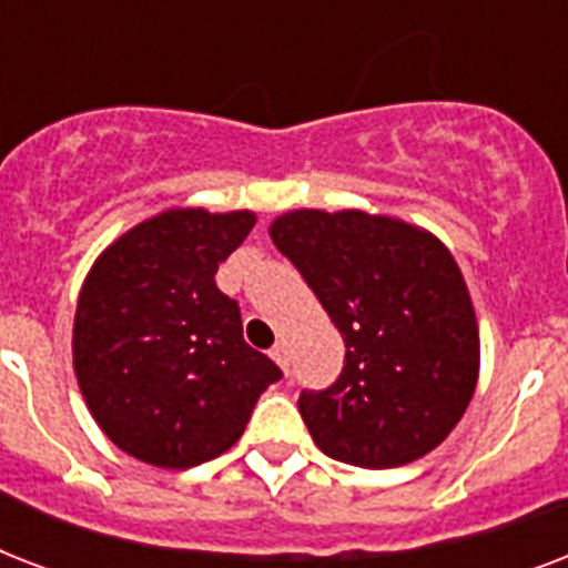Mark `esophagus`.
<instances>
[{
  "label": "esophagus",
  "mask_w": 568,
  "mask_h": 568,
  "mask_svg": "<svg viewBox=\"0 0 568 568\" xmlns=\"http://www.w3.org/2000/svg\"><path fill=\"white\" fill-rule=\"evenodd\" d=\"M271 359H274L283 372H288V363H292V354H288V345L285 342H280V345L271 347Z\"/></svg>",
  "instance_id": "34e87169"
}]
</instances>
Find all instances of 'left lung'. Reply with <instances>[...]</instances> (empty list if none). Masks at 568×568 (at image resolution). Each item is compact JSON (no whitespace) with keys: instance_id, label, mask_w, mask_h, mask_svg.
I'll list each match as a JSON object with an SVG mask.
<instances>
[{"instance_id":"left-lung-1","label":"left lung","mask_w":568,"mask_h":568,"mask_svg":"<svg viewBox=\"0 0 568 568\" xmlns=\"http://www.w3.org/2000/svg\"><path fill=\"white\" fill-rule=\"evenodd\" d=\"M345 338V368L297 406L327 457L395 468L448 439L471 404L480 333L457 258L424 226L294 209L271 226Z\"/></svg>"}]
</instances>
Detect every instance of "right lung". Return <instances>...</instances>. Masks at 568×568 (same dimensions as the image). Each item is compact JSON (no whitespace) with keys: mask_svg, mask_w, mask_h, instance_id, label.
Here are the masks:
<instances>
[{"mask_svg":"<svg viewBox=\"0 0 568 568\" xmlns=\"http://www.w3.org/2000/svg\"><path fill=\"white\" fill-rule=\"evenodd\" d=\"M256 214L164 209L111 241L84 276L73 372L93 422L129 457L191 468L241 439L258 395L283 377L244 342L217 265Z\"/></svg>","mask_w":568,"mask_h":568,"instance_id":"right-lung-1","label":"right lung"}]
</instances>
